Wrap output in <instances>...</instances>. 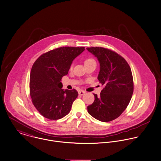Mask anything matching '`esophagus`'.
<instances>
[{
  "label": "esophagus",
  "mask_w": 161,
  "mask_h": 161,
  "mask_svg": "<svg viewBox=\"0 0 161 161\" xmlns=\"http://www.w3.org/2000/svg\"><path fill=\"white\" fill-rule=\"evenodd\" d=\"M85 91H84L83 90H80V91H78V94H79L80 95H81V96L85 94Z\"/></svg>",
  "instance_id": "1"
}]
</instances>
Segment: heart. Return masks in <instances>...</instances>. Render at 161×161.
Instances as JSON below:
<instances>
[{"mask_svg": "<svg viewBox=\"0 0 161 161\" xmlns=\"http://www.w3.org/2000/svg\"><path fill=\"white\" fill-rule=\"evenodd\" d=\"M92 62H95V61H94V60L92 58H91V57H88V58H86L85 60V65H87V64H90V63H92ZM72 68V66L71 67V69Z\"/></svg>", "mask_w": 161, "mask_h": 161, "instance_id": "1", "label": "heart"}]
</instances>
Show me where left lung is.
<instances>
[{
    "mask_svg": "<svg viewBox=\"0 0 161 161\" xmlns=\"http://www.w3.org/2000/svg\"><path fill=\"white\" fill-rule=\"evenodd\" d=\"M86 49L99 62L97 79L104 86L99 96L94 94V101L88 106V112L99 121L110 122L123 113L131 99V70L125 58L112 50L101 47Z\"/></svg>",
    "mask_w": 161,
    "mask_h": 161,
    "instance_id": "obj_1",
    "label": "left lung"
}]
</instances>
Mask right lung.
<instances>
[{
	"instance_id": "1",
	"label": "right lung",
	"mask_w": 161,
	"mask_h": 161,
	"mask_svg": "<svg viewBox=\"0 0 161 161\" xmlns=\"http://www.w3.org/2000/svg\"><path fill=\"white\" fill-rule=\"evenodd\" d=\"M85 48L58 47L42 54L35 62L30 73V93L33 105L43 117L58 120L70 112L78 92L62 89L61 80Z\"/></svg>"
}]
</instances>
